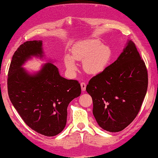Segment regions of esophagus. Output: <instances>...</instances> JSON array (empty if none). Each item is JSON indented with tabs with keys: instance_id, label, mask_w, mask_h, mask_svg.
<instances>
[{
	"instance_id": "34e87169",
	"label": "esophagus",
	"mask_w": 158,
	"mask_h": 158,
	"mask_svg": "<svg viewBox=\"0 0 158 158\" xmlns=\"http://www.w3.org/2000/svg\"><path fill=\"white\" fill-rule=\"evenodd\" d=\"M81 89L83 91H85V88H86V84L85 83H84V82H82L81 83Z\"/></svg>"
}]
</instances>
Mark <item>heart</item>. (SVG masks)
<instances>
[{
  "mask_svg": "<svg viewBox=\"0 0 158 158\" xmlns=\"http://www.w3.org/2000/svg\"><path fill=\"white\" fill-rule=\"evenodd\" d=\"M111 49L109 46L101 44L99 40H87L75 44L71 50V57L66 55L64 62L66 68L75 70L76 64L74 61H83L86 73L98 75L102 73L111 59Z\"/></svg>",
  "mask_w": 158,
  "mask_h": 158,
  "instance_id": "obj_1",
  "label": "heart"
}]
</instances>
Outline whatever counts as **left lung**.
Here are the masks:
<instances>
[{
	"label": "left lung",
	"mask_w": 158,
	"mask_h": 158,
	"mask_svg": "<svg viewBox=\"0 0 158 158\" xmlns=\"http://www.w3.org/2000/svg\"><path fill=\"white\" fill-rule=\"evenodd\" d=\"M148 85L145 63L135 44L129 40L118 59L88 82L93 114L101 128L118 132L139 113Z\"/></svg>",
	"instance_id": "8db88e82"
}]
</instances>
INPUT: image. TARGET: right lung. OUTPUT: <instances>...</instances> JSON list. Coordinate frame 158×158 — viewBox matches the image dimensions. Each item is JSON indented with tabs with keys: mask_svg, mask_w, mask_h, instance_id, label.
Here are the masks:
<instances>
[{
	"mask_svg": "<svg viewBox=\"0 0 158 158\" xmlns=\"http://www.w3.org/2000/svg\"><path fill=\"white\" fill-rule=\"evenodd\" d=\"M42 41H27L13 55L8 73V94L21 118L41 135L52 137L66 125L68 106L80 96L81 88L76 80L60 75L57 67L48 62L40 72L30 75L21 68L31 56L42 57Z\"/></svg>",
	"mask_w": 158,
	"mask_h": 158,
	"instance_id": "add662e5",
	"label": "right lung"
}]
</instances>
